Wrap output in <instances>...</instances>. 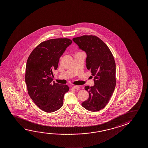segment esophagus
I'll use <instances>...</instances> for the list:
<instances>
[{
    "label": "esophagus",
    "instance_id": "esophagus-1",
    "mask_svg": "<svg viewBox=\"0 0 148 148\" xmlns=\"http://www.w3.org/2000/svg\"><path fill=\"white\" fill-rule=\"evenodd\" d=\"M72 88H73V89H79L80 87H79V86H74L72 87Z\"/></svg>",
    "mask_w": 148,
    "mask_h": 148
}]
</instances>
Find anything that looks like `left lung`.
Listing matches in <instances>:
<instances>
[{"label": "left lung", "mask_w": 148, "mask_h": 148, "mask_svg": "<svg viewBox=\"0 0 148 148\" xmlns=\"http://www.w3.org/2000/svg\"><path fill=\"white\" fill-rule=\"evenodd\" d=\"M79 49L87 54L86 66L95 76V85L86 86L89 97L82 105L91 112H97L106 106L116 84V63L108 47L95 36H82L73 39Z\"/></svg>", "instance_id": "obj_1"}]
</instances>
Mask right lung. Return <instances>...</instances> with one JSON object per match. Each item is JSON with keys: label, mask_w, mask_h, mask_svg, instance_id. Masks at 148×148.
<instances>
[{"label": "right lung", "mask_w": 148, "mask_h": 148, "mask_svg": "<svg viewBox=\"0 0 148 148\" xmlns=\"http://www.w3.org/2000/svg\"><path fill=\"white\" fill-rule=\"evenodd\" d=\"M72 43L67 38L42 42L32 51L27 59L25 82L30 98L36 106L46 112L60 109L64 95L69 88L53 80V72L67 47Z\"/></svg>", "instance_id": "obj_1"}]
</instances>
